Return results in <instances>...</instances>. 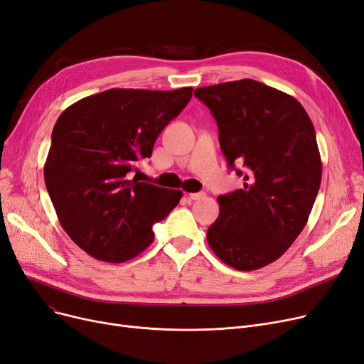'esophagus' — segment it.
Wrapping results in <instances>:
<instances>
[{"mask_svg":"<svg viewBox=\"0 0 364 364\" xmlns=\"http://www.w3.org/2000/svg\"><path fill=\"white\" fill-rule=\"evenodd\" d=\"M205 196H207V195H205L203 192H200V193H188V195H187V198L192 199V200H200V199H203Z\"/></svg>","mask_w":364,"mask_h":364,"instance_id":"34e87169","label":"esophagus"}]
</instances>
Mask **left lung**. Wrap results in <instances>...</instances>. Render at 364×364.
Returning <instances> with one entry per match:
<instances>
[{
  "instance_id": "8db88e82",
  "label": "left lung",
  "mask_w": 364,
  "mask_h": 364,
  "mask_svg": "<svg viewBox=\"0 0 364 364\" xmlns=\"http://www.w3.org/2000/svg\"><path fill=\"white\" fill-rule=\"evenodd\" d=\"M195 97L217 120L229 166L245 168L244 188L217 198L208 245L236 271L260 269L296 241L317 198L321 157L314 124L291 95L251 78L198 87Z\"/></svg>"
}]
</instances>
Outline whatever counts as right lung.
<instances>
[{
	"label": "right lung",
	"instance_id": "right-lung-1",
	"mask_svg": "<svg viewBox=\"0 0 364 364\" xmlns=\"http://www.w3.org/2000/svg\"><path fill=\"white\" fill-rule=\"evenodd\" d=\"M192 90L108 89L56 120L44 181L60 226L89 256L134 259L153 242V225L178 205L181 191L141 183L132 172Z\"/></svg>",
	"mask_w": 364,
	"mask_h": 364
}]
</instances>
